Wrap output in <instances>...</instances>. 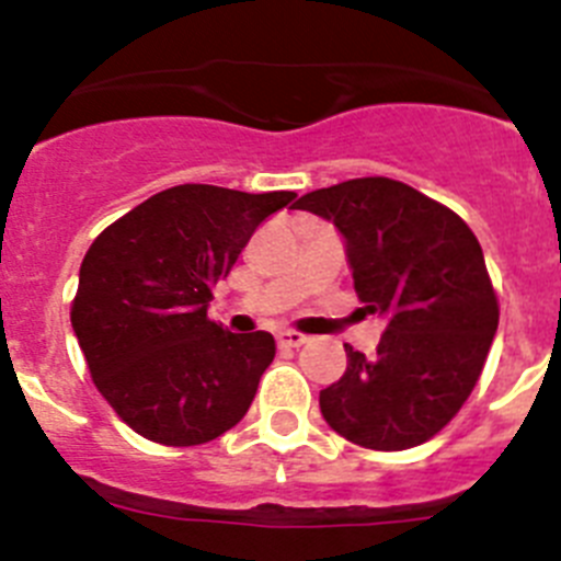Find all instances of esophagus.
Segmentation results:
<instances>
[{
	"label": "esophagus",
	"instance_id": "esophagus-1",
	"mask_svg": "<svg viewBox=\"0 0 561 561\" xmlns=\"http://www.w3.org/2000/svg\"><path fill=\"white\" fill-rule=\"evenodd\" d=\"M306 342H309V336L297 334V331H280V334H277V345H280V348H300Z\"/></svg>",
	"mask_w": 561,
	"mask_h": 561
}]
</instances>
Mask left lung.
I'll return each mask as SVG.
<instances>
[{
  "label": "left lung",
  "mask_w": 561,
  "mask_h": 561,
  "mask_svg": "<svg viewBox=\"0 0 561 561\" xmlns=\"http://www.w3.org/2000/svg\"><path fill=\"white\" fill-rule=\"evenodd\" d=\"M345 238L354 289L388 317L374 359L320 390L329 427L379 453L419 447L447 427L478 385L497 331L483 250L458 213L404 182L365 176L297 199Z\"/></svg>",
  "instance_id": "1"
}]
</instances>
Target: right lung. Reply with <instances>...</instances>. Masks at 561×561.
<instances>
[{
    "instance_id": "obj_1",
    "label": "right lung",
    "mask_w": 561,
    "mask_h": 561,
    "mask_svg": "<svg viewBox=\"0 0 561 561\" xmlns=\"http://www.w3.org/2000/svg\"><path fill=\"white\" fill-rule=\"evenodd\" d=\"M291 199L176 185L92 241L69 317L95 388L134 433L199 447L244 419L275 340L230 334L207 306L255 227Z\"/></svg>"
}]
</instances>
